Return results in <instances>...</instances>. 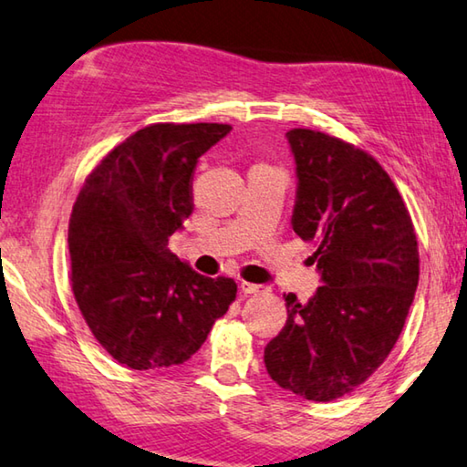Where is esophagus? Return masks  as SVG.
I'll return each mask as SVG.
<instances>
[{
	"instance_id": "esophagus-1",
	"label": "esophagus",
	"mask_w": 467,
	"mask_h": 467,
	"mask_svg": "<svg viewBox=\"0 0 467 467\" xmlns=\"http://www.w3.org/2000/svg\"><path fill=\"white\" fill-rule=\"evenodd\" d=\"M241 291L245 295H264L268 288L262 286V285H254V283H247V280H241Z\"/></svg>"
}]
</instances>
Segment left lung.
Instances as JSON below:
<instances>
[{"label":"left lung","instance_id":"obj_1","mask_svg":"<svg viewBox=\"0 0 467 467\" xmlns=\"http://www.w3.org/2000/svg\"><path fill=\"white\" fill-rule=\"evenodd\" d=\"M297 164L293 231L314 243L322 286L285 295L286 324L264 351L270 379L309 401L338 399L389 358L420 276L418 239L372 155L327 132H286Z\"/></svg>","mask_w":467,"mask_h":467}]
</instances>
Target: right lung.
<instances>
[{
	"label": "right lung",
	"mask_w": 467,
	"mask_h": 467,
	"mask_svg": "<svg viewBox=\"0 0 467 467\" xmlns=\"http://www.w3.org/2000/svg\"><path fill=\"white\" fill-rule=\"evenodd\" d=\"M231 124L160 122L116 145L74 202L72 293L93 337L130 369L179 366L199 351L236 297L168 249L193 213L197 160Z\"/></svg>",
	"instance_id": "add662e5"
}]
</instances>
